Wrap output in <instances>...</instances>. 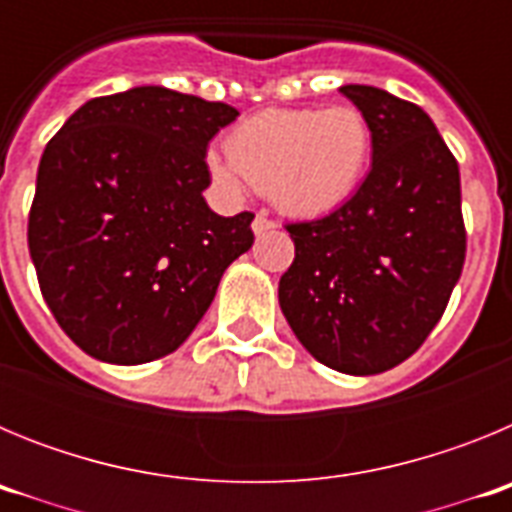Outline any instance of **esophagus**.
Here are the masks:
<instances>
[{"instance_id":"obj_1","label":"esophagus","mask_w":512,"mask_h":512,"mask_svg":"<svg viewBox=\"0 0 512 512\" xmlns=\"http://www.w3.org/2000/svg\"><path fill=\"white\" fill-rule=\"evenodd\" d=\"M274 228H277V223H274V220H271L266 212H259V215L253 217V233H256V235H264V233H269V230H274Z\"/></svg>"}]
</instances>
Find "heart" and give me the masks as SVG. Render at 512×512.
Wrapping results in <instances>:
<instances>
[{"mask_svg":"<svg viewBox=\"0 0 512 512\" xmlns=\"http://www.w3.org/2000/svg\"><path fill=\"white\" fill-rule=\"evenodd\" d=\"M210 156L212 176L238 192L253 184L289 215H325L359 189L372 156V128L356 107L264 110Z\"/></svg>","mask_w":512,"mask_h":512,"instance_id":"obj_1","label":"heart"}]
</instances>
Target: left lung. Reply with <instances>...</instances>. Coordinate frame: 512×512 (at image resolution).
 <instances>
[{"mask_svg": "<svg viewBox=\"0 0 512 512\" xmlns=\"http://www.w3.org/2000/svg\"><path fill=\"white\" fill-rule=\"evenodd\" d=\"M372 128V171L320 220L289 223L279 279L289 328L320 364L369 377L413 356L461 277L467 230L459 164L418 104L341 87Z\"/></svg>", "mask_w": 512, "mask_h": 512, "instance_id": "left-lung-1", "label": "left lung"}]
</instances>
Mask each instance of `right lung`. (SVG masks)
I'll list each match as a JSON object with an SVG mask.
<instances>
[{
	"mask_svg": "<svg viewBox=\"0 0 512 512\" xmlns=\"http://www.w3.org/2000/svg\"><path fill=\"white\" fill-rule=\"evenodd\" d=\"M238 117L166 87L89 99L45 146L27 246L63 333L107 364L189 338L223 271L253 246L251 212L207 207V146Z\"/></svg>",
	"mask_w": 512,
	"mask_h": 512,
	"instance_id": "right-lung-1",
	"label": "right lung"
}]
</instances>
